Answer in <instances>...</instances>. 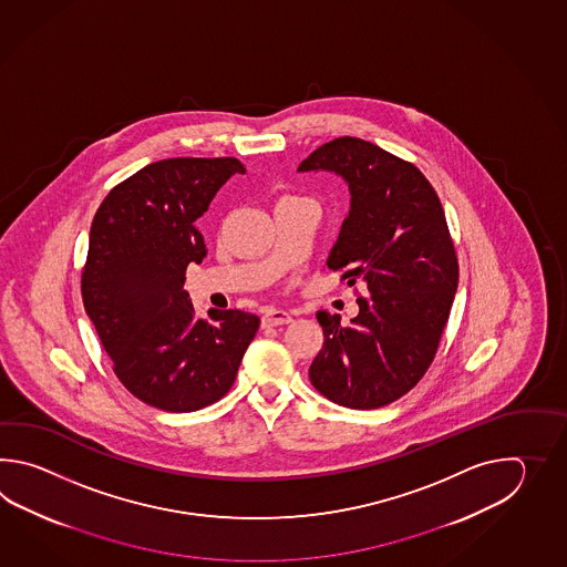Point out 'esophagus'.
<instances>
[{"label": "esophagus", "mask_w": 567, "mask_h": 567, "mask_svg": "<svg viewBox=\"0 0 567 567\" xmlns=\"http://www.w3.org/2000/svg\"><path fill=\"white\" fill-rule=\"evenodd\" d=\"M291 322V313L286 310H279V308H267L261 318V324L264 326H281L289 324Z\"/></svg>", "instance_id": "esophagus-1"}]
</instances>
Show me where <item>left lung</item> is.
Returning <instances> with one entry per match:
<instances>
[{
    "instance_id": "8db88e82",
    "label": "left lung",
    "mask_w": 567,
    "mask_h": 567,
    "mask_svg": "<svg viewBox=\"0 0 567 567\" xmlns=\"http://www.w3.org/2000/svg\"><path fill=\"white\" fill-rule=\"evenodd\" d=\"M334 172L350 210L326 266L364 284L349 326L318 312L324 344L312 385L338 405L377 410L403 398L434 361L458 288V257L446 215L420 169L359 137L313 150L298 172Z\"/></svg>"
}]
</instances>
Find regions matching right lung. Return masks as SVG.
Here are the masks:
<instances>
[{
  "label": "right lung",
  "mask_w": 567,
  "mask_h": 567,
  "mask_svg": "<svg viewBox=\"0 0 567 567\" xmlns=\"http://www.w3.org/2000/svg\"><path fill=\"white\" fill-rule=\"evenodd\" d=\"M233 174L237 157H169L117 184L96 208L81 278L113 371L157 410H203L229 391L259 328L255 313L198 318L184 289L186 267L206 245L196 218Z\"/></svg>",
  "instance_id": "1"
}]
</instances>
